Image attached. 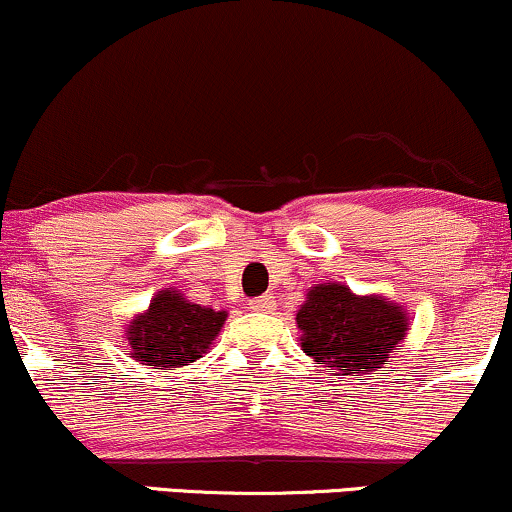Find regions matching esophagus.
<instances>
[{
	"instance_id": "esophagus-1",
	"label": "esophagus",
	"mask_w": 512,
	"mask_h": 512,
	"mask_svg": "<svg viewBox=\"0 0 512 512\" xmlns=\"http://www.w3.org/2000/svg\"><path fill=\"white\" fill-rule=\"evenodd\" d=\"M246 309H251V311H273L275 309V302H273V297H256V299H251L249 304H246Z\"/></svg>"
}]
</instances>
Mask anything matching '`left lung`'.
<instances>
[{
	"mask_svg": "<svg viewBox=\"0 0 512 512\" xmlns=\"http://www.w3.org/2000/svg\"><path fill=\"white\" fill-rule=\"evenodd\" d=\"M302 350L335 376L383 369L410 330L407 309L383 294H354L342 282H321L306 292L297 311Z\"/></svg>",
	"mask_w": 512,
	"mask_h": 512,
	"instance_id": "left-lung-1",
	"label": "left lung"
}]
</instances>
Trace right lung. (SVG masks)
Wrapping results in <instances>:
<instances>
[{"mask_svg":"<svg viewBox=\"0 0 512 512\" xmlns=\"http://www.w3.org/2000/svg\"><path fill=\"white\" fill-rule=\"evenodd\" d=\"M225 321L227 311L194 304L174 287H165L155 292L146 311L126 323L124 338L138 364L172 371L201 359Z\"/></svg>","mask_w":512,"mask_h":512,"instance_id":"obj_1","label":"right lung"}]
</instances>
